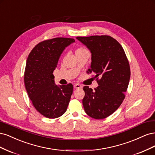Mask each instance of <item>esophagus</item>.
I'll use <instances>...</instances> for the list:
<instances>
[{"mask_svg": "<svg viewBox=\"0 0 155 155\" xmlns=\"http://www.w3.org/2000/svg\"><path fill=\"white\" fill-rule=\"evenodd\" d=\"M74 88H81L82 86L81 85H79V84H75L74 86Z\"/></svg>", "mask_w": 155, "mask_h": 155, "instance_id": "obj_1", "label": "esophagus"}]
</instances>
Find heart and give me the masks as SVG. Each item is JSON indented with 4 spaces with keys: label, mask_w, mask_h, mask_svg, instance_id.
Masks as SVG:
<instances>
[{
    "label": "heart",
    "mask_w": 155,
    "mask_h": 155,
    "mask_svg": "<svg viewBox=\"0 0 155 155\" xmlns=\"http://www.w3.org/2000/svg\"><path fill=\"white\" fill-rule=\"evenodd\" d=\"M87 51H88V50L86 48H83V47H79L76 50V55L82 54L84 52H87Z\"/></svg>",
    "instance_id": "obj_1"
}]
</instances>
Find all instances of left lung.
I'll return each mask as SVG.
<instances>
[{
  "mask_svg": "<svg viewBox=\"0 0 155 155\" xmlns=\"http://www.w3.org/2000/svg\"><path fill=\"white\" fill-rule=\"evenodd\" d=\"M91 52L89 73H94L97 87H83V105L91 118L101 120L113 113L123 102L130 76L128 59L121 45L109 35L77 37ZM100 79H99V78Z\"/></svg>",
  "mask_w": 155,
  "mask_h": 155,
  "instance_id": "left-lung-1",
  "label": "left lung"
}]
</instances>
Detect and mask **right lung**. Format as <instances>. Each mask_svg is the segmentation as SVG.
Returning <instances> with one entry per match:
<instances>
[{"label":"right lung","mask_w":155,"mask_h":155,"mask_svg":"<svg viewBox=\"0 0 155 155\" xmlns=\"http://www.w3.org/2000/svg\"><path fill=\"white\" fill-rule=\"evenodd\" d=\"M74 42L64 37L42 41L28 57L24 76L26 90L35 109L46 118H59L67 110L73 85H56L53 72L63 50Z\"/></svg>","instance_id":"obj_1"}]
</instances>
